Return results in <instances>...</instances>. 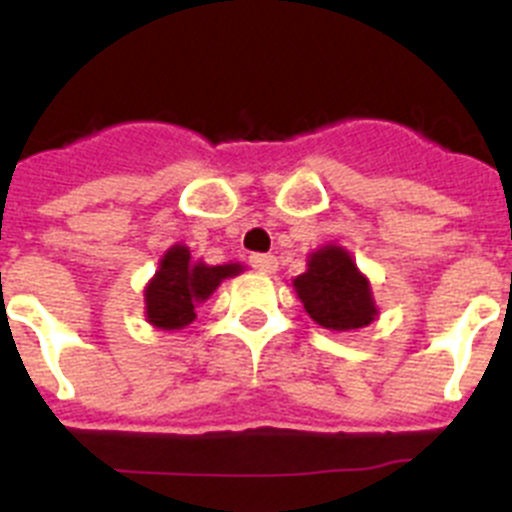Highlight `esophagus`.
Masks as SVG:
<instances>
[{
    "instance_id": "esophagus-1",
    "label": "esophagus",
    "mask_w": 512,
    "mask_h": 512,
    "mask_svg": "<svg viewBox=\"0 0 512 512\" xmlns=\"http://www.w3.org/2000/svg\"><path fill=\"white\" fill-rule=\"evenodd\" d=\"M251 266L256 271H264V274H274L279 266V261H277V256H271V253H253Z\"/></svg>"
}]
</instances>
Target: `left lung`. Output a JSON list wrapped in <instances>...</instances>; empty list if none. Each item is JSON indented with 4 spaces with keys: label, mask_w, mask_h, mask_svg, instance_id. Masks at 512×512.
<instances>
[{
    "label": "left lung",
    "mask_w": 512,
    "mask_h": 512,
    "mask_svg": "<svg viewBox=\"0 0 512 512\" xmlns=\"http://www.w3.org/2000/svg\"><path fill=\"white\" fill-rule=\"evenodd\" d=\"M305 312L328 330H359L379 318L372 284L351 253L338 243H325L307 256V269L292 279Z\"/></svg>",
    "instance_id": "obj_1"
}]
</instances>
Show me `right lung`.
Here are the masks:
<instances>
[{"mask_svg":"<svg viewBox=\"0 0 512 512\" xmlns=\"http://www.w3.org/2000/svg\"><path fill=\"white\" fill-rule=\"evenodd\" d=\"M246 269L238 261L223 266H210L202 259L194 261L184 243H174L161 256L158 269L148 279L146 320L158 330H182L197 318V307L215 292L223 279L238 277Z\"/></svg>","mask_w":512,"mask_h":512,"instance_id":"right-lung-1","label":"right lung"}]
</instances>
